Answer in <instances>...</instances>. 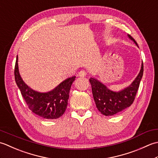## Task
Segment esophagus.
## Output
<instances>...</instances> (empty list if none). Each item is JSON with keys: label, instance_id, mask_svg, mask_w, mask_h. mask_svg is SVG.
<instances>
[{"label": "esophagus", "instance_id": "34e87169", "mask_svg": "<svg viewBox=\"0 0 158 158\" xmlns=\"http://www.w3.org/2000/svg\"><path fill=\"white\" fill-rule=\"evenodd\" d=\"M86 74H87L86 72H85V71H83V70L80 71V72L78 73V76L80 77H85L86 76Z\"/></svg>", "mask_w": 158, "mask_h": 158}]
</instances>
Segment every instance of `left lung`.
Returning a JSON list of instances; mask_svg holds the SVG:
<instances>
[{
    "instance_id": "8db88e82",
    "label": "left lung",
    "mask_w": 158,
    "mask_h": 158,
    "mask_svg": "<svg viewBox=\"0 0 158 158\" xmlns=\"http://www.w3.org/2000/svg\"><path fill=\"white\" fill-rule=\"evenodd\" d=\"M131 40L138 44L134 39L128 35ZM143 75V63L139 74L127 88L119 92L111 91L105 85L93 78L89 79L93 98L98 110L105 116L117 114L130 107L133 104Z\"/></svg>"
}]
</instances>
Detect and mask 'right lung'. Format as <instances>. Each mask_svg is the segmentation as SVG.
Segmentation results:
<instances>
[{"label":"right lung","instance_id":"obj_1","mask_svg":"<svg viewBox=\"0 0 158 158\" xmlns=\"http://www.w3.org/2000/svg\"><path fill=\"white\" fill-rule=\"evenodd\" d=\"M18 59L17 56L14 69L15 80L28 108L33 113L46 119H55L61 117L66 110L69 91L76 76L65 80L52 91L39 93L28 87L21 78Z\"/></svg>","mask_w":158,"mask_h":158}]
</instances>
